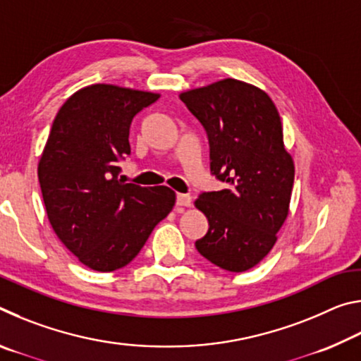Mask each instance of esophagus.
<instances>
[{
	"label": "esophagus",
	"instance_id": "1",
	"mask_svg": "<svg viewBox=\"0 0 361 361\" xmlns=\"http://www.w3.org/2000/svg\"><path fill=\"white\" fill-rule=\"evenodd\" d=\"M176 205L191 207L192 205V197L189 194H176Z\"/></svg>",
	"mask_w": 361,
	"mask_h": 361
}]
</instances>
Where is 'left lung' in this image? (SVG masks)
I'll return each mask as SVG.
<instances>
[{
  "label": "left lung",
  "instance_id": "8db88e82",
  "mask_svg": "<svg viewBox=\"0 0 361 361\" xmlns=\"http://www.w3.org/2000/svg\"><path fill=\"white\" fill-rule=\"evenodd\" d=\"M180 100L207 130L212 173L228 183L195 199L209 219L195 248L224 271L245 272L276 245L290 213L295 164L280 114L264 90L232 78L185 90Z\"/></svg>",
  "mask_w": 361,
  "mask_h": 361
}]
</instances>
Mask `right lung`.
<instances>
[{
  "mask_svg": "<svg viewBox=\"0 0 361 361\" xmlns=\"http://www.w3.org/2000/svg\"><path fill=\"white\" fill-rule=\"evenodd\" d=\"M159 97L114 84L85 85L54 119L38 164L42 200L60 242L92 271L129 264L175 205L167 186L118 178V162L130 154L133 116Z\"/></svg>",
  "mask_w": 361,
  "mask_h": 361,
  "instance_id": "obj_1",
  "label": "right lung"
}]
</instances>
